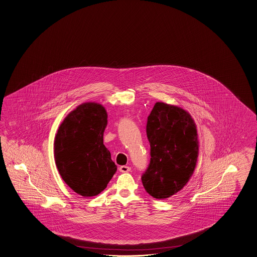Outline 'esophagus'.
<instances>
[{"mask_svg":"<svg viewBox=\"0 0 257 257\" xmlns=\"http://www.w3.org/2000/svg\"><path fill=\"white\" fill-rule=\"evenodd\" d=\"M119 172H121V173H128V172H130L131 171V168L129 167V166H126V165H122V166H120L119 168Z\"/></svg>","mask_w":257,"mask_h":257,"instance_id":"34e87169","label":"esophagus"}]
</instances>
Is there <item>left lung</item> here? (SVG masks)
<instances>
[{
	"mask_svg": "<svg viewBox=\"0 0 257 257\" xmlns=\"http://www.w3.org/2000/svg\"><path fill=\"white\" fill-rule=\"evenodd\" d=\"M146 130L151 158L141 180L149 194L163 200L181 190L193 175L199 155L197 128L181 107L157 102Z\"/></svg>",
	"mask_w": 257,
	"mask_h": 257,
	"instance_id": "8db88e82",
	"label": "left lung"
}]
</instances>
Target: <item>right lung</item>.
Wrapping results in <instances>:
<instances>
[{"instance_id":"add662e5","label":"right lung","mask_w":257,"mask_h":257,"mask_svg":"<svg viewBox=\"0 0 257 257\" xmlns=\"http://www.w3.org/2000/svg\"><path fill=\"white\" fill-rule=\"evenodd\" d=\"M105 107L94 102L76 107L63 120L55 139V159L63 180L83 197L102 192L117 171L103 143Z\"/></svg>"}]
</instances>
